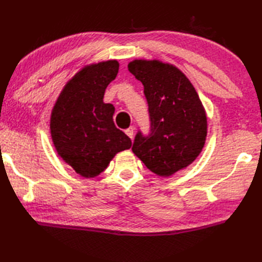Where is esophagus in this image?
<instances>
[{
    "label": "esophagus",
    "mask_w": 262,
    "mask_h": 262,
    "mask_svg": "<svg viewBox=\"0 0 262 262\" xmlns=\"http://www.w3.org/2000/svg\"><path fill=\"white\" fill-rule=\"evenodd\" d=\"M125 133H126V135L129 136L131 139H133V136H135V127L131 126V127H129V129H126V130H125Z\"/></svg>",
    "instance_id": "1"
}]
</instances>
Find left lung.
I'll return each mask as SVG.
<instances>
[{
    "mask_svg": "<svg viewBox=\"0 0 262 262\" xmlns=\"http://www.w3.org/2000/svg\"><path fill=\"white\" fill-rule=\"evenodd\" d=\"M127 68L144 87L150 119L148 136L139 131L132 151L148 169L169 177L190 165L204 147V107L194 86L175 66L140 59Z\"/></svg>",
    "mask_w": 262,
    "mask_h": 262,
    "instance_id": "1",
    "label": "left lung"
}]
</instances>
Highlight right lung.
I'll list each match as a JSON object with an SVG mask.
<instances>
[{
	"label": "right lung",
	"mask_w": 262,
	"mask_h": 262,
	"mask_svg": "<svg viewBox=\"0 0 262 262\" xmlns=\"http://www.w3.org/2000/svg\"><path fill=\"white\" fill-rule=\"evenodd\" d=\"M118 73L116 60L86 66L63 87L52 108L50 132L57 152L85 178L100 175L116 154L132 144L114 124V106L103 102Z\"/></svg>",
	"instance_id": "right-lung-1"
}]
</instances>
